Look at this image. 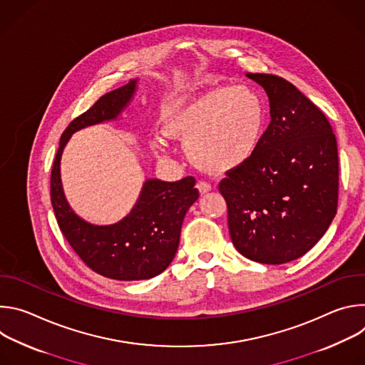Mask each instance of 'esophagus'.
<instances>
[{"label": "esophagus", "mask_w": 365, "mask_h": 365, "mask_svg": "<svg viewBox=\"0 0 365 365\" xmlns=\"http://www.w3.org/2000/svg\"><path fill=\"white\" fill-rule=\"evenodd\" d=\"M196 187H197V190H199L202 195L207 193V192H210V190L212 189L211 183H207V182H199V183L196 185Z\"/></svg>", "instance_id": "esophagus-1"}]
</instances>
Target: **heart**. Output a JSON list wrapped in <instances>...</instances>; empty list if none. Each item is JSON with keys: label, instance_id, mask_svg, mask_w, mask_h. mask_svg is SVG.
I'll use <instances>...</instances> for the list:
<instances>
[{"label": "heart", "instance_id": "obj_1", "mask_svg": "<svg viewBox=\"0 0 365 365\" xmlns=\"http://www.w3.org/2000/svg\"><path fill=\"white\" fill-rule=\"evenodd\" d=\"M168 135L187 141V154L199 168L224 173L250 160L264 128L262 96L247 85L220 86L172 106L163 118ZM163 154L166 143L155 137Z\"/></svg>", "mask_w": 365, "mask_h": 365}]
</instances>
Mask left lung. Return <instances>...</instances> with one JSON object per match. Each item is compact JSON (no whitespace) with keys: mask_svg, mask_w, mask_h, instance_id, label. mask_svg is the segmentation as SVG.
Returning <instances> with one entry per match:
<instances>
[{"mask_svg":"<svg viewBox=\"0 0 365 365\" xmlns=\"http://www.w3.org/2000/svg\"><path fill=\"white\" fill-rule=\"evenodd\" d=\"M270 101L272 121L220 192L232 244L263 264L289 263L327 232L338 206V147L324 113L286 79L247 73Z\"/></svg>","mask_w":365,"mask_h":365,"instance_id":"1","label":"left lung"}]
</instances>
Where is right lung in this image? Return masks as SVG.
Here are the masks:
<instances>
[{
	"instance_id": "right-lung-1",
	"label": "right lung",
	"mask_w": 365,
	"mask_h": 365,
	"mask_svg": "<svg viewBox=\"0 0 365 365\" xmlns=\"http://www.w3.org/2000/svg\"><path fill=\"white\" fill-rule=\"evenodd\" d=\"M137 91V79L102 95L93 106L75 118L63 131L51 168L50 196L65 238L95 273L114 280H145L165 272L179 247L183 218L199 197L195 178L178 182L147 179L133 210L111 225H93L78 217L66 200L61 159L73 133L117 120L130 106Z\"/></svg>"
}]
</instances>
